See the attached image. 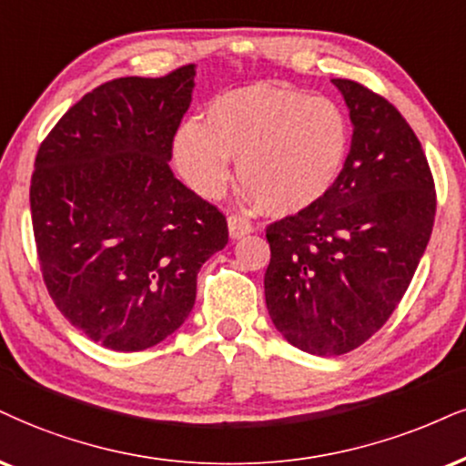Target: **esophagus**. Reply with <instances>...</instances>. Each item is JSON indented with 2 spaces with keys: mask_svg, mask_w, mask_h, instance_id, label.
Returning <instances> with one entry per match:
<instances>
[{
  "mask_svg": "<svg viewBox=\"0 0 466 466\" xmlns=\"http://www.w3.org/2000/svg\"><path fill=\"white\" fill-rule=\"evenodd\" d=\"M248 233H252V224L248 218L228 216V235H231V239H239Z\"/></svg>",
  "mask_w": 466,
  "mask_h": 466,
  "instance_id": "34e87169",
  "label": "esophagus"
}]
</instances>
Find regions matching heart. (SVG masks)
Masks as SVG:
<instances>
[{"label":"heart","mask_w":466,"mask_h":466,"mask_svg":"<svg viewBox=\"0 0 466 466\" xmlns=\"http://www.w3.org/2000/svg\"><path fill=\"white\" fill-rule=\"evenodd\" d=\"M348 147V118L335 101L255 84L211 101L203 123H183L172 151L200 197H220L235 159L239 186L263 211L294 216L335 186Z\"/></svg>","instance_id":"obj_1"}]
</instances>
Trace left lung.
Returning a JSON list of instances; mask_svg holds the SVG:
<instances>
[{"mask_svg": "<svg viewBox=\"0 0 466 466\" xmlns=\"http://www.w3.org/2000/svg\"><path fill=\"white\" fill-rule=\"evenodd\" d=\"M352 120L335 186L269 224L266 304L277 330L309 354L339 356L391 318L426 252L436 214L421 142L380 95L332 79Z\"/></svg>", "mask_w": 466, "mask_h": 466, "instance_id": "1", "label": "left lung"}]
</instances>
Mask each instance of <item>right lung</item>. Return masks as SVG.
<instances>
[{"mask_svg":"<svg viewBox=\"0 0 466 466\" xmlns=\"http://www.w3.org/2000/svg\"><path fill=\"white\" fill-rule=\"evenodd\" d=\"M194 65L84 95L38 148L30 186L45 285L86 337L137 352L172 335L197 274L228 242L227 218L172 175Z\"/></svg>","mask_w":466,"mask_h":466,"instance_id":"1","label":"right lung"}]
</instances>
